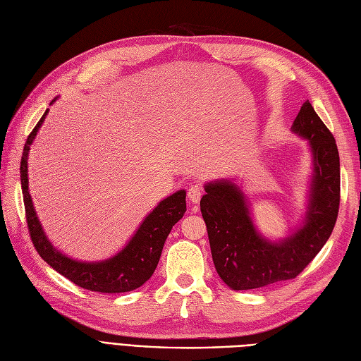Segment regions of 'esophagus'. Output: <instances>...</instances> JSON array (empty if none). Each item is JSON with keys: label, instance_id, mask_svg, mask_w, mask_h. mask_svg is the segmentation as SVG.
Listing matches in <instances>:
<instances>
[{"label": "esophagus", "instance_id": "obj_1", "mask_svg": "<svg viewBox=\"0 0 361 361\" xmlns=\"http://www.w3.org/2000/svg\"><path fill=\"white\" fill-rule=\"evenodd\" d=\"M203 192H204L203 185L194 183L190 186V190H188V198L192 201V203H198L201 197H203Z\"/></svg>", "mask_w": 361, "mask_h": 361}]
</instances>
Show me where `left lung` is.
<instances>
[{"mask_svg":"<svg viewBox=\"0 0 361 361\" xmlns=\"http://www.w3.org/2000/svg\"><path fill=\"white\" fill-rule=\"evenodd\" d=\"M293 132L310 140L314 155L311 201L305 225L274 244L256 233L246 198L234 183L206 185L200 209L219 277L234 290H250L296 279L322 250L335 228L341 201L339 152L334 135L310 100L300 106Z\"/></svg>","mask_w":361,"mask_h":361,"instance_id":"1","label":"left lung"}]
</instances>
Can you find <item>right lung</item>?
<instances>
[{"mask_svg": "<svg viewBox=\"0 0 361 361\" xmlns=\"http://www.w3.org/2000/svg\"><path fill=\"white\" fill-rule=\"evenodd\" d=\"M47 111L27 136L20 161V182L25 203L26 224L34 247L44 261L63 277L74 284L92 292L102 293H124L132 292L148 281L160 261L164 241L170 231L186 212V192L178 191L163 200L152 213H149L135 237L117 256L104 262L84 264L72 261L61 252L53 249L44 235L39 221L32 206V200L27 191V152L39 126L44 121Z\"/></svg>", "mask_w": 361, "mask_h": 361, "instance_id": "right-lung-1", "label": "right lung"}]
</instances>
